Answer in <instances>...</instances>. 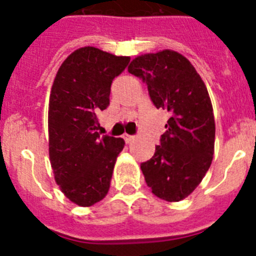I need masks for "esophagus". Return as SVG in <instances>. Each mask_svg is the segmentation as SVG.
Returning <instances> with one entry per match:
<instances>
[{
	"label": "esophagus",
	"instance_id": "1",
	"mask_svg": "<svg viewBox=\"0 0 256 256\" xmlns=\"http://www.w3.org/2000/svg\"><path fill=\"white\" fill-rule=\"evenodd\" d=\"M123 138H124V141L126 142V144H130V142L134 140V136H130V134H126V133H124Z\"/></svg>",
	"mask_w": 256,
	"mask_h": 256
}]
</instances>
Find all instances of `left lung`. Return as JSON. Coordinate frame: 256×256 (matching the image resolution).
<instances>
[{
	"instance_id": "obj_1",
	"label": "left lung",
	"mask_w": 256,
	"mask_h": 256,
	"mask_svg": "<svg viewBox=\"0 0 256 256\" xmlns=\"http://www.w3.org/2000/svg\"><path fill=\"white\" fill-rule=\"evenodd\" d=\"M128 72L142 78L151 101L170 112L166 132L141 170L151 192L169 202L191 195L209 170L216 122L208 88L180 52L162 50L133 58Z\"/></svg>"
}]
</instances>
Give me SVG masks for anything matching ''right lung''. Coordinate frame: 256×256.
Masks as SVG:
<instances>
[{
    "label": "right lung",
    "instance_id": "obj_1",
    "mask_svg": "<svg viewBox=\"0 0 256 256\" xmlns=\"http://www.w3.org/2000/svg\"><path fill=\"white\" fill-rule=\"evenodd\" d=\"M130 56L96 47L72 52L56 73L48 102V155L61 192L79 206H92L108 195L123 138L100 137L97 112L110 104L112 79Z\"/></svg>",
    "mask_w": 256,
    "mask_h": 256
}]
</instances>
